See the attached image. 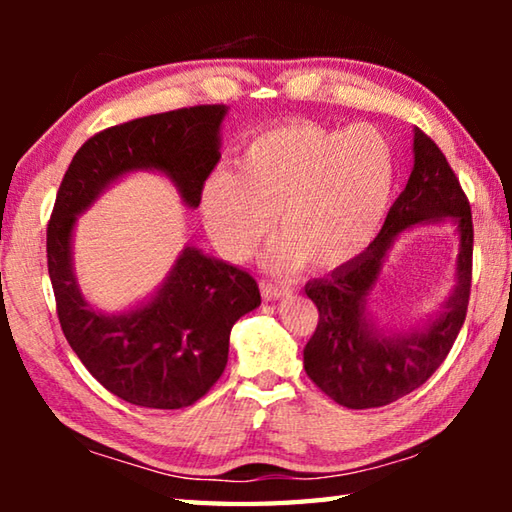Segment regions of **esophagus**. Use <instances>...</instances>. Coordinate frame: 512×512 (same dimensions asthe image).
<instances>
[{
  "label": "esophagus",
  "mask_w": 512,
  "mask_h": 512,
  "mask_svg": "<svg viewBox=\"0 0 512 512\" xmlns=\"http://www.w3.org/2000/svg\"><path fill=\"white\" fill-rule=\"evenodd\" d=\"M259 287H262V296H264L266 300L284 298V296H287V293H289L287 284H275V282H268V280L259 282Z\"/></svg>",
  "instance_id": "1"
}]
</instances>
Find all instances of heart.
<instances>
[{"label":"heart","instance_id":"obj_1","mask_svg":"<svg viewBox=\"0 0 512 512\" xmlns=\"http://www.w3.org/2000/svg\"><path fill=\"white\" fill-rule=\"evenodd\" d=\"M397 155L375 126L291 119L250 137L237 169L205 180L201 212L216 248L246 259L273 228L268 262L341 271L366 253L391 212Z\"/></svg>","mask_w":512,"mask_h":512}]
</instances>
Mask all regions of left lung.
<instances>
[{"mask_svg": "<svg viewBox=\"0 0 512 512\" xmlns=\"http://www.w3.org/2000/svg\"><path fill=\"white\" fill-rule=\"evenodd\" d=\"M413 155L409 183L366 253L305 287L318 307L316 332L305 348V370L320 391L348 409L386 406L420 388L445 361L465 323L474 246L470 201L443 151L420 128L413 135ZM445 218L457 221L462 237L453 298L424 330L386 337L367 318V298L387 250L413 224Z\"/></svg>", "mask_w": 512, "mask_h": 512, "instance_id": "8db88e82", "label": "left lung"}]
</instances>
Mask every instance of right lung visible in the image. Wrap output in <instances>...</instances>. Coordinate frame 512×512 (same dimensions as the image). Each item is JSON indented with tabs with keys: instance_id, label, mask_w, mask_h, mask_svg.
Wrapping results in <instances>:
<instances>
[{
	"instance_id": "right-lung-1",
	"label": "right lung",
	"mask_w": 512,
	"mask_h": 512,
	"mask_svg": "<svg viewBox=\"0 0 512 512\" xmlns=\"http://www.w3.org/2000/svg\"><path fill=\"white\" fill-rule=\"evenodd\" d=\"M228 108L194 106L126 121L92 135L65 171L47 225V266L67 343L112 395L146 409H183L210 391L228 363L230 329L259 307L255 277L185 248L158 293L124 314L88 305L72 268L76 216L131 171H162L198 207L219 162Z\"/></svg>"
}]
</instances>
